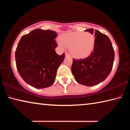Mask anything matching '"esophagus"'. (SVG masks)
<instances>
[{"label": "esophagus", "instance_id": "obj_1", "mask_svg": "<svg viewBox=\"0 0 130 130\" xmlns=\"http://www.w3.org/2000/svg\"><path fill=\"white\" fill-rule=\"evenodd\" d=\"M65 57H70V55L68 53H67V52H65Z\"/></svg>", "mask_w": 130, "mask_h": 130}]
</instances>
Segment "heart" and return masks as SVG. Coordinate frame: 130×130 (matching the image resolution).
<instances>
[{
    "label": "heart",
    "instance_id": "1",
    "mask_svg": "<svg viewBox=\"0 0 130 130\" xmlns=\"http://www.w3.org/2000/svg\"><path fill=\"white\" fill-rule=\"evenodd\" d=\"M59 43L61 46L69 48L72 56L77 59H84L93 53L96 38L89 32H69L61 35Z\"/></svg>",
    "mask_w": 130,
    "mask_h": 130
}]
</instances>
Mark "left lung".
I'll list each match as a JSON object with an SVG mask.
<instances>
[{"label":"left lung","instance_id":"left-lung-1","mask_svg":"<svg viewBox=\"0 0 130 130\" xmlns=\"http://www.w3.org/2000/svg\"><path fill=\"white\" fill-rule=\"evenodd\" d=\"M93 34L94 30H85ZM95 47L91 55L85 59L73 60L72 72L77 83L91 87L102 83L112 69L115 53L107 36L95 30Z\"/></svg>","mask_w":130,"mask_h":130}]
</instances>
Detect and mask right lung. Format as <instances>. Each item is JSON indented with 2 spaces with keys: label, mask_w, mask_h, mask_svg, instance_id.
<instances>
[{
  "label": "right lung",
  "mask_w": 130,
  "mask_h": 130,
  "mask_svg": "<svg viewBox=\"0 0 130 130\" xmlns=\"http://www.w3.org/2000/svg\"><path fill=\"white\" fill-rule=\"evenodd\" d=\"M54 31L39 28L24 35L15 50V61L18 73L23 80L37 89L53 84L59 66L65 58V53L59 56L55 49Z\"/></svg>",
  "instance_id": "add662e5"
}]
</instances>
